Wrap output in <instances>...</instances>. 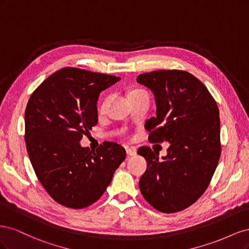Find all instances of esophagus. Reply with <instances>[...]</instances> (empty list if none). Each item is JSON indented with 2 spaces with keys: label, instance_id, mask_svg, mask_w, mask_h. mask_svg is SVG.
Returning <instances> with one entry per match:
<instances>
[{
  "label": "esophagus",
  "instance_id": "34e87169",
  "mask_svg": "<svg viewBox=\"0 0 249 249\" xmlns=\"http://www.w3.org/2000/svg\"><path fill=\"white\" fill-rule=\"evenodd\" d=\"M126 154H127V156H129V157L135 156V155L137 154V150H136V148H135V147H127L126 148Z\"/></svg>",
  "mask_w": 249,
  "mask_h": 249
}]
</instances>
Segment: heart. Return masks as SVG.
Returning <instances> with one entry per match:
<instances>
[{"mask_svg":"<svg viewBox=\"0 0 249 249\" xmlns=\"http://www.w3.org/2000/svg\"><path fill=\"white\" fill-rule=\"evenodd\" d=\"M142 90H139V89H134V90H131V91L127 93V96L129 95H132V94H135V93H138V92H141ZM106 104H107V100H105L104 102H103V104H102V106H101V111H104L105 110V108H106Z\"/></svg>","mask_w":249,"mask_h":249,"instance_id":"heart-1","label":"heart"}]
</instances>
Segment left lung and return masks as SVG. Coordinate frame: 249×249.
Here are the masks:
<instances>
[{"label": "left lung", "mask_w": 249, "mask_h": 249, "mask_svg": "<svg viewBox=\"0 0 249 249\" xmlns=\"http://www.w3.org/2000/svg\"><path fill=\"white\" fill-rule=\"evenodd\" d=\"M154 92L156 117L146 122L149 142H169L167 156L141 146L147 168L140 178L145 200L163 213L187 209L207 190L221 154L219 109L207 87L185 71L141 73Z\"/></svg>", "instance_id": "1"}]
</instances>
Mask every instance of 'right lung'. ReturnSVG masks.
Listing matches in <instances>:
<instances>
[{
    "instance_id": "right-lung-1",
    "label": "right lung",
    "mask_w": 249,
    "mask_h": 249,
    "mask_svg": "<svg viewBox=\"0 0 249 249\" xmlns=\"http://www.w3.org/2000/svg\"><path fill=\"white\" fill-rule=\"evenodd\" d=\"M119 77L65 67L35 89L25 112V141L33 169L50 196L60 205L83 209L99 199L125 149L104 142L95 150L80 141L96 125L100 93Z\"/></svg>"
}]
</instances>
